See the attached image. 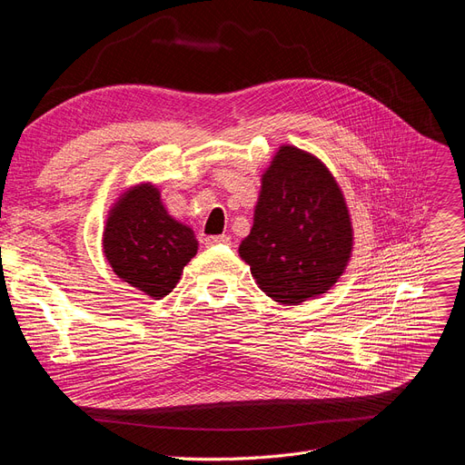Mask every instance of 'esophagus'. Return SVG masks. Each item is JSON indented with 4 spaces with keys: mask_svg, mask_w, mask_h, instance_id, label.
<instances>
[{
    "mask_svg": "<svg viewBox=\"0 0 465 465\" xmlns=\"http://www.w3.org/2000/svg\"><path fill=\"white\" fill-rule=\"evenodd\" d=\"M208 246H217V244H231V236L227 234H215V236H208L203 240Z\"/></svg>",
    "mask_w": 465,
    "mask_h": 465,
    "instance_id": "esophagus-1",
    "label": "esophagus"
}]
</instances>
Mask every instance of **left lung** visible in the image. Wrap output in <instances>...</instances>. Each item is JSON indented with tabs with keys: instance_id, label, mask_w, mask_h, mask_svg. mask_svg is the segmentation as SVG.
Masks as SVG:
<instances>
[{
	"instance_id": "left-lung-1",
	"label": "left lung",
	"mask_w": 465,
	"mask_h": 465,
	"mask_svg": "<svg viewBox=\"0 0 465 465\" xmlns=\"http://www.w3.org/2000/svg\"><path fill=\"white\" fill-rule=\"evenodd\" d=\"M352 229L341 189L326 165L284 144L262 179L253 227L238 252L274 302L326 293L347 267Z\"/></svg>"
}]
</instances>
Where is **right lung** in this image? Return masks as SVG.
<instances>
[{"mask_svg": "<svg viewBox=\"0 0 465 465\" xmlns=\"http://www.w3.org/2000/svg\"><path fill=\"white\" fill-rule=\"evenodd\" d=\"M103 250L124 282L162 300L179 282L198 242L187 225L165 212L156 187L139 184L110 210Z\"/></svg>", "mask_w": 465, "mask_h": 465, "instance_id": "right-lung-1", "label": "right lung"}]
</instances>
